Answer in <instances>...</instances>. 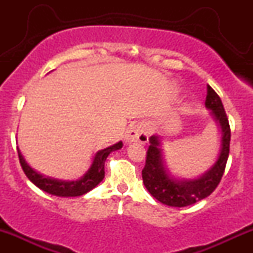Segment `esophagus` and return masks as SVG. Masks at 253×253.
<instances>
[{"label": "esophagus", "instance_id": "obj_1", "mask_svg": "<svg viewBox=\"0 0 253 253\" xmlns=\"http://www.w3.org/2000/svg\"><path fill=\"white\" fill-rule=\"evenodd\" d=\"M147 140H149V134H147L146 126L144 124H135L129 126L126 135H125L126 143L146 144Z\"/></svg>", "mask_w": 253, "mask_h": 253}]
</instances>
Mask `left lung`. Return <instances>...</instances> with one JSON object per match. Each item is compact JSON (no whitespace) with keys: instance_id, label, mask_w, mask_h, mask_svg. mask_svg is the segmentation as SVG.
Returning <instances> with one entry per match:
<instances>
[{"instance_id":"left-lung-1","label":"left lung","mask_w":253,"mask_h":253,"mask_svg":"<svg viewBox=\"0 0 253 253\" xmlns=\"http://www.w3.org/2000/svg\"><path fill=\"white\" fill-rule=\"evenodd\" d=\"M206 107L211 110L213 118L219 124L222 132V139L221 151L216 163L200 178L191 181H178L171 177L162 161V152L159 149L161 143L158 136L152 135L150 138L151 145L147 149L146 162L141 171L143 182L151 195L164 205L171 207H187L194 205L200 200L210 196L221 181L229 155L231 127L221 98L211 85H207Z\"/></svg>"}]
</instances>
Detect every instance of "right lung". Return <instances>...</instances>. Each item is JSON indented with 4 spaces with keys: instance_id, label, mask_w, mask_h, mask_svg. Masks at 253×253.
Instances as JSON below:
<instances>
[{
    "instance_id": "add662e5",
    "label": "right lung",
    "mask_w": 253,
    "mask_h": 253,
    "mask_svg": "<svg viewBox=\"0 0 253 253\" xmlns=\"http://www.w3.org/2000/svg\"><path fill=\"white\" fill-rule=\"evenodd\" d=\"M123 147V141H119L118 144H114L113 146L107 147V149L98 151L95 155L94 162L91 167L88 170V172L84 175L82 178L78 181H59V179L51 178V177L42 176V173L37 172L25 162L24 157L21 156L20 151L17 150L19 155V161L21 164L22 170L25 175L28 177V179L36 184L39 189H42L51 195H56L60 197H69V196H81L83 194L88 193L104 178V162L107 157L113 151H117Z\"/></svg>"
}]
</instances>
